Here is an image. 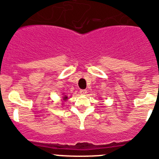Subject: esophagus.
Segmentation results:
<instances>
[{
	"instance_id": "esophagus-1",
	"label": "esophagus",
	"mask_w": 159,
	"mask_h": 159,
	"mask_svg": "<svg viewBox=\"0 0 159 159\" xmlns=\"http://www.w3.org/2000/svg\"><path fill=\"white\" fill-rule=\"evenodd\" d=\"M80 93L81 95H86V94H87V90H84V89L80 90Z\"/></svg>"
}]
</instances>
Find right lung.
I'll return each mask as SVG.
<instances>
[{"instance_id": "add662e5", "label": "right lung", "mask_w": 159, "mask_h": 159, "mask_svg": "<svg viewBox=\"0 0 159 159\" xmlns=\"http://www.w3.org/2000/svg\"><path fill=\"white\" fill-rule=\"evenodd\" d=\"M67 97L65 96V97H64V99H67Z\"/></svg>"}]
</instances>
